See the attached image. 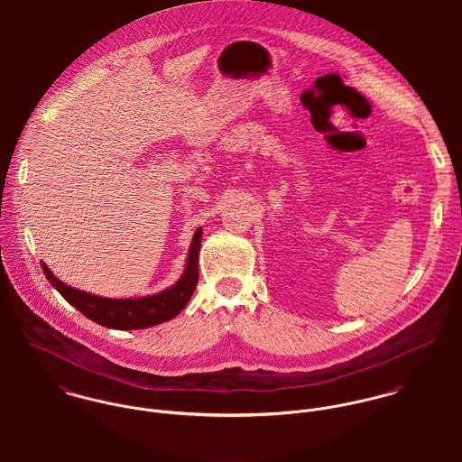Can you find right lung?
<instances>
[{
	"label": "right lung",
	"mask_w": 462,
	"mask_h": 462,
	"mask_svg": "<svg viewBox=\"0 0 462 462\" xmlns=\"http://www.w3.org/2000/svg\"><path fill=\"white\" fill-rule=\"evenodd\" d=\"M200 236H202V229L199 227L192 238L183 277L172 288L158 295L142 297V299L96 297L92 293L67 286L51 273V270L46 266V263L41 264L46 273V279L59 290V293L69 304H72L79 313H83L92 322L110 329H145L174 319L189 304L198 286Z\"/></svg>",
	"instance_id": "add662e5"
}]
</instances>
